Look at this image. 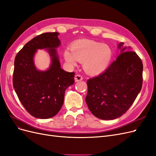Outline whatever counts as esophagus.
Wrapping results in <instances>:
<instances>
[{"label":"esophagus","instance_id":"1","mask_svg":"<svg viewBox=\"0 0 156 156\" xmlns=\"http://www.w3.org/2000/svg\"><path fill=\"white\" fill-rule=\"evenodd\" d=\"M74 79H75V81L77 82V81H79V80H82L83 79V77L81 75L77 74V75H76V76H75Z\"/></svg>","mask_w":156,"mask_h":156}]
</instances>
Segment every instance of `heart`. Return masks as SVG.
Masks as SVG:
<instances>
[{"label":"heart","instance_id":"1","mask_svg":"<svg viewBox=\"0 0 156 156\" xmlns=\"http://www.w3.org/2000/svg\"><path fill=\"white\" fill-rule=\"evenodd\" d=\"M71 50L72 51L68 49L64 51L65 60L72 65H76L77 61L84 62L85 70L92 74L99 73L106 69L113 54L108 45L89 40L76 42Z\"/></svg>","mask_w":156,"mask_h":156}]
</instances>
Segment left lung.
<instances>
[{
  "label": "left lung",
  "instance_id": "left-lung-1",
  "mask_svg": "<svg viewBox=\"0 0 156 156\" xmlns=\"http://www.w3.org/2000/svg\"><path fill=\"white\" fill-rule=\"evenodd\" d=\"M126 48L104 72L87 80L86 102L92 114L101 119H114L125 114L141 90L142 61L135 51Z\"/></svg>",
  "mask_w": 156,
  "mask_h": 156
}]
</instances>
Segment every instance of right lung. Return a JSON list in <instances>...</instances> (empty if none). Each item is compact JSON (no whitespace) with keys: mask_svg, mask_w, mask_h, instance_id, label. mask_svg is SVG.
<instances>
[{"mask_svg":"<svg viewBox=\"0 0 156 156\" xmlns=\"http://www.w3.org/2000/svg\"><path fill=\"white\" fill-rule=\"evenodd\" d=\"M58 33L37 35L24 46L14 62L13 85L18 98L30 114L39 119H48L59 112L64 103V92L74 83V72L61 68L55 48L60 44ZM48 48L52 64L47 71H38L33 63L37 49Z\"/></svg>","mask_w":156,"mask_h":156,"instance_id":"add662e5","label":"right lung"}]
</instances>
